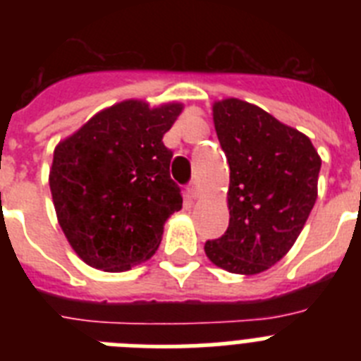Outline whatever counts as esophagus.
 <instances>
[{
  "label": "esophagus",
  "instance_id": "1",
  "mask_svg": "<svg viewBox=\"0 0 361 361\" xmlns=\"http://www.w3.org/2000/svg\"><path fill=\"white\" fill-rule=\"evenodd\" d=\"M186 191H188V195H190L191 199H197V197H199V186H197L195 183H188L186 184Z\"/></svg>",
  "mask_w": 361,
  "mask_h": 361
}]
</instances>
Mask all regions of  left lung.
Wrapping results in <instances>:
<instances>
[{"label": "left lung", "instance_id": "8db88e82", "mask_svg": "<svg viewBox=\"0 0 361 361\" xmlns=\"http://www.w3.org/2000/svg\"><path fill=\"white\" fill-rule=\"evenodd\" d=\"M229 164V226L204 251L215 266L257 275L293 247L317 202L322 159L311 139L240 99L213 104Z\"/></svg>", "mask_w": 361, "mask_h": 361}]
</instances>
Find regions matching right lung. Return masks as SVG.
<instances>
[{
	"mask_svg": "<svg viewBox=\"0 0 361 361\" xmlns=\"http://www.w3.org/2000/svg\"><path fill=\"white\" fill-rule=\"evenodd\" d=\"M180 111V103L149 108L130 99L95 114L54 149L57 220L88 266L119 273L157 251L164 222L183 208L170 177L173 152L162 142Z\"/></svg>",
	"mask_w": 361,
	"mask_h": 361,
	"instance_id": "obj_1",
	"label": "right lung"
}]
</instances>
